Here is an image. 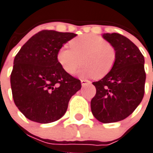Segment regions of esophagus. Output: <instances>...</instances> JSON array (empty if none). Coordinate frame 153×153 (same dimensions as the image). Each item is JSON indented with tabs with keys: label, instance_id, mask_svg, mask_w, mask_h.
Segmentation results:
<instances>
[{
	"label": "esophagus",
	"instance_id": "34e87169",
	"mask_svg": "<svg viewBox=\"0 0 153 153\" xmlns=\"http://www.w3.org/2000/svg\"><path fill=\"white\" fill-rule=\"evenodd\" d=\"M91 83V82L89 81V80H86V79H81V84L82 86H85L86 84H90Z\"/></svg>",
	"mask_w": 153,
	"mask_h": 153
}]
</instances>
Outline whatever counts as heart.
Segmentation results:
<instances>
[{"label": "heart", "instance_id": "1", "mask_svg": "<svg viewBox=\"0 0 153 153\" xmlns=\"http://www.w3.org/2000/svg\"><path fill=\"white\" fill-rule=\"evenodd\" d=\"M70 46L71 49L62 47L56 55L60 66L68 74H74L83 61L84 64L79 71L81 76L102 78L109 73L115 65V48L97 35H81L71 39Z\"/></svg>", "mask_w": 153, "mask_h": 153}]
</instances>
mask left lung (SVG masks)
<instances>
[{
  "label": "left lung",
  "mask_w": 153,
  "mask_h": 153,
  "mask_svg": "<svg viewBox=\"0 0 153 153\" xmlns=\"http://www.w3.org/2000/svg\"><path fill=\"white\" fill-rule=\"evenodd\" d=\"M103 38L117 52L113 69L94 82L96 94L91 102L92 114L102 123L124 120L139 105L145 94V59L137 47L118 33H105Z\"/></svg>",
  "instance_id": "1"
}]
</instances>
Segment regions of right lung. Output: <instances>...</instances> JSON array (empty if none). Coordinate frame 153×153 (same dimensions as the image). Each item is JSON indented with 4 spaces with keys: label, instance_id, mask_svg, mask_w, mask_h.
<instances>
[{
    "label": "right lung",
    "instance_id": "right-lung-1",
    "mask_svg": "<svg viewBox=\"0 0 153 153\" xmlns=\"http://www.w3.org/2000/svg\"><path fill=\"white\" fill-rule=\"evenodd\" d=\"M72 32L43 30L20 48L13 62L10 82L14 103L27 119L51 123L61 118L81 82L65 71L57 60Z\"/></svg>",
    "mask_w": 153,
    "mask_h": 153
}]
</instances>
